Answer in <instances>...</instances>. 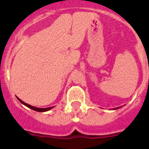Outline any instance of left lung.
<instances>
[{"instance_id":"obj_1","label":"left lung","mask_w":149,"mask_h":149,"mask_svg":"<svg viewBox=\"0 0 149 149\" xmlns=\"http://www.w3.org/2000/svg\"><path fill=\"white\" fill-rule=\"evenodd\" d=\"M120 107H116V108H114V110H116V109H119Z\"/></svg>"}]
</instances>
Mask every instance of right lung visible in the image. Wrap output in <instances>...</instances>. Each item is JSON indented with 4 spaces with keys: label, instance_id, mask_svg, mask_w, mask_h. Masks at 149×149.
I'll use <instances>...</instances> for the list:
<instances>
[{
    "label": "right lung",
    "instance_id": "obj_1",
    "mask_svg": "<svg viewBox=\"0 0 149 149\" xmlns=\"http://www.w3.org/2000/svg\"><path fill=\"white\" fill-rule=\"evenodd\" d=\"M16 98H18V101H20V102H21V103L22 104L25 105L26 107H29V108L32 109V110H35V111H37V112H45V111H48V110H51V109L54 108V107H55V106H54V107H47V108H39V107H34V106H31V105L25 103V102H24L23 101H22V100H21L20 98H18V97H16Z\"/></svg>",
    "mask_w": 149,
    "mask_h": 149
}]
</instances>
